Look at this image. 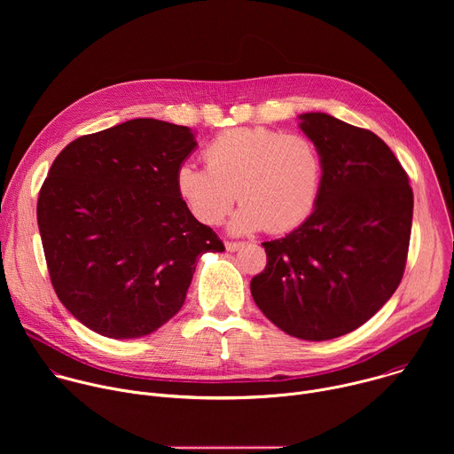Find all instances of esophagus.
Here are the masks:
<instances>
[{
	"label": "esophagus",
	"mask_w": 454,
	"mask_h": 454,
	"mask_svg": "<svg viewBox=\"0 0 454 454\" xmlns=\"http://www.w3.org/2000/svg\"><path fill=\"white\" fill-rule=\"evenodd\" d=\"M242 246V242H235V240H226V249L228 251H237Z\"/></svg>",
	"instance_id": "esophagus-1"
}]
</instances>
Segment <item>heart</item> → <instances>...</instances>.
I'll return each instance as SVG.
<instances>
[{
  "label": "heart",
  "instance_id": "b5f03b06",
  "mask_svg": "<svg viewBox=\"0 0 454 454\" xmlns=\"http://www.w3.org/2000/svg\"><path fill=\"white\" fill-rule=\"evenodd\" d=\"M203 158L207 167L184 161L174 176L179 198L203 224H221L239 198L244 207L235 231L286 233L316 207L323 163L317 145L301 133L226 129L207 144Z\"/></svg>",
  "mask_w": 454,
  "mask_h": 454
}]
</instances>
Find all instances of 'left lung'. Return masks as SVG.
<instances>
[{
	"instance_id": "left-lung-1",
	"label": "left lung",
	"mask_w": 454,
	"mask_h": 454,
	"mask_svg": "<svg viewBox=\"0 0 454 454\" xmlns=\"http://www.w3.org/2000/svg\"><path fill=\"white\" fill-rule=\"evenodd\" d=\"M300 118L323 163L316 208L289 235L262 242L268 264L251 278V294L289 336L325 341L361 327L399 287L413 190L368 129L325 113Z\"/></svg>"
}]
</instances>
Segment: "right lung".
<instances>
[{
	"label": "right lung",
	"instance_id": "add662e5",
	"mask_svg": "<svg viewBox=\"0 0 454 454\" xmlns=\"http://www.w3.org/2000/svg\"><path fill=\"white\" fill-rule=\"evenodd\" d=\"M193 147L188 127L137 118L53 160L37 200L46 266L60 303L93 333H154L183 307L198 256L224 251L176 190Z\"/></svg>",
	"mask_w": 454,
	"mask_h": 454
}]
</instances>
